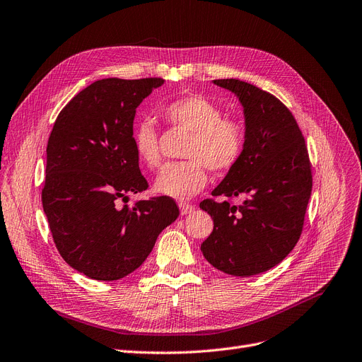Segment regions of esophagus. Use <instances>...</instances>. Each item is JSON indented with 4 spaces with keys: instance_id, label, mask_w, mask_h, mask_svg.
Segmentation results:
<instances>
[{
    "instance_id": "34e87169",
    "label": "esophagus",
    "mask_w": 362,
    "mask_h": 362,
    "mask_svg": "<svg viewBox=\"0 0 362 362\" xmlns=\"http://www.w3.org/2000/svg\"><path fill=\"white\" fill-rule=\"evenodd\" d=\"M178 206H180V212H181V215H188V214H192V212H194V211H196V206H193V204H188V203H180Z\"/></svg>"
}]
</instances>
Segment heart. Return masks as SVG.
<instances>
[{
    "label": "heart",
    "mask_w": 362,
    "mask_h": 362,
    "mask_svg": "<svg viewBox=\"0 0 362 362\" xmlns=\"http://www.w3.org/2000/svg\"><path fill=\"white\" fill-rule=\"evenodd\" d=\"M160 112L170 125L192 132V139L184 148L188 160L165 166L154 180L153 188L158 194L177 200L192 199L208 182L206 168L227 172L242 158L246 141L243 125L223 117L222 109L206 97L192 94L170 100ZM132 143L141 163L159 166V134L150 117L135 124Z\"/></svg>",
    "instance_id": "heart-1"
}]
</instances>
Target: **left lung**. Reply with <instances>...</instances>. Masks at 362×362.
I'll list each match as a JSON object with an SVG mask.
<instances>
[{"mask_svg":"<svg viewBox=\"0 0 362 362\" xmlns=\"http://www.w3.org/2000/svg\"><path fill=\"white\" fill-rule=\"evenodd\" d=\"M243 107L245 150L212 196H245L242 204L200 203L214 219L202 253L216 269L250 277L279 265L302 233L313 175L293 115L272 94L240 79H215Z\"/></svg>","mask_w":362,"mask_h":362,"instance_id":"8db88e82","label":"left lung"}]
</instances>
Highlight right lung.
Segmentation results:
<instances>
[{
    "label": "right lung",
    "instance_id": "add662e5",
    "mask_svg": "<svg viewBox=\"0 0 362 362\" xmlns=\"http://www.w3.org/2000/svg\"><path fill=\"white\" fill-rule=\"evenodd\" d=\"M163 82L95 81L67 103L49 134L44 214L63 259L93 280L127 277L180 215L166 196L117 203L147 188L132 143L134 117Z\"/></svg>",
    "mask_w": 362,
    "mask_h": 362
}]
</instances>
